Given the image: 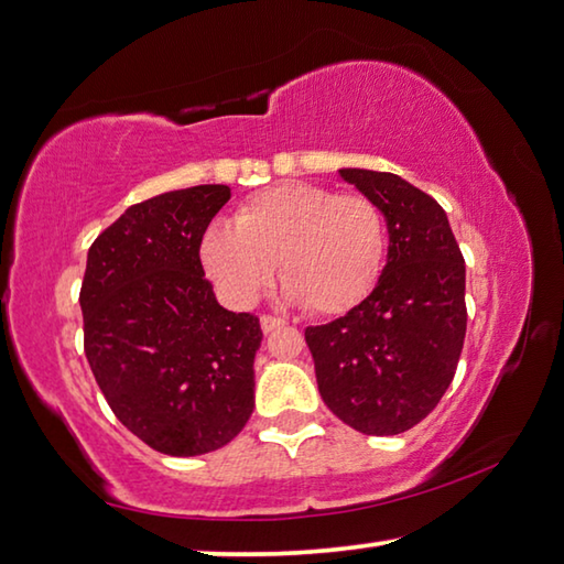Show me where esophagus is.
Segmentation results:
<instances>
[{
    "instance_id": "obj_1",
    "label": "esophagus",
    "mask_w": 564,
    "mask_h": 564,
    "mask_svg": "<svg viewBox=\"0 0 564 564\" xmlns=\"http://www.w3.org/2000/svg\"><path fill=\"white\" fill-rule=\"evenodd\" d=\"M260 327H262L264 334H272V332L284 327V319L272 317V314H262V317H260Z\"/></svg>"
}]
</instances>
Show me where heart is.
I'll return each instance as SVG.
<instances>
[{
  "mask_svg": "<svg viewBox=\"0 0 564 564\" xmlns=\"http://www.w3.org/2000/svg\"><path fill=\"white\" fill-rule=\"evenodd\" d=\"M200 260L232 304L247 307L280 267L288 297L322 317L357 307L387 262V223L364 195L290 181L252 195L230 223L203 232Z\"/></svg>",
  "mask_w": 564,
  "mask_h": 564,
  "instance_id": "b5f03b06",
  "label": "heart"
}]
</instances>
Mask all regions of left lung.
<instances>
[{
    "mask_svg": "<svg viewBox=\"0 0 564 564\" xmlns=\"http://www.w3.org/2000/svg\"><path fill=\"white\" fill-rule=\"evenodd\" d=\"M387 217L377 288L344 317L304 329L324 403L367 436H397L436 409L466 339V262L446 210L401 175L341 167Z\"/></svg>",
    "mask_w": 564,
    "mask_h": 564,
    "instance_id": "left-lung-1",
    "label": "left lung"
}]
</instances>
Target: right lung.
Wrapping results in <instances>:
<instances>
[{
    "instance_id": "add662e5",
    "label": "right lung",
    "mask_w": 564,
    "mask_h": 564,
    "mask_svg": "<svg viewBox=\"0 0 564 564\" xmlns=\"http://www.w3.org/2000/svg\"><path fill=\"white\" fill-rule=\"evenodd\" d=\"M227 200V185L155 195L88 250L78 294L88 367L116 419L165 456L223 448L254 409L260 319L220 307L200 262Z\"/></svg>"
}]
</instances>
